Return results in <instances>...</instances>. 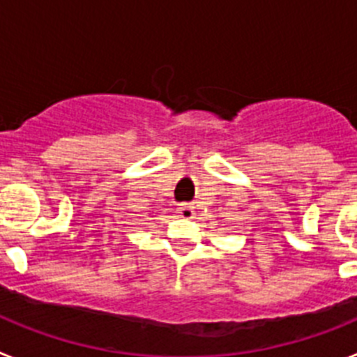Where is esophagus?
Here are the masks:
<instances>
[{"mask_svg":"<svg viewBox=\"0 0 357 357\" xmlns=\"http://www.w3.org/2000/svg\"><path fill=\"white\" fill-rule=\"evenodd\" d=\"M176 213L181 218H193L195 216V207L189 206V204H181V206L176 207Z\"/></svg>","mask_w":357,"mask_h":357,"instance_id":"esophagus-1","label":"esophagus"}]
</instances>
